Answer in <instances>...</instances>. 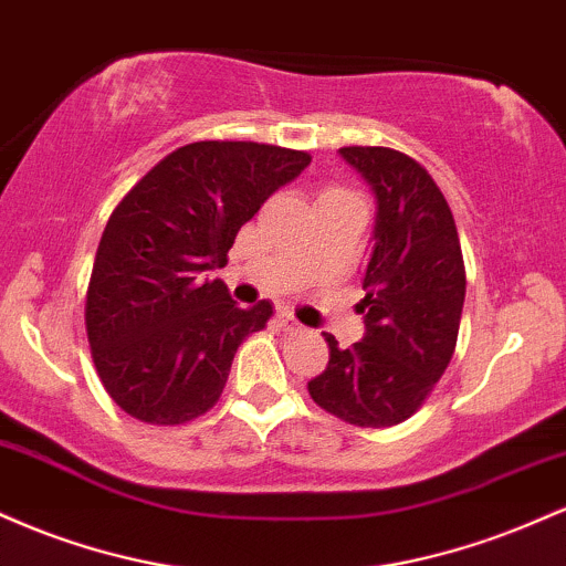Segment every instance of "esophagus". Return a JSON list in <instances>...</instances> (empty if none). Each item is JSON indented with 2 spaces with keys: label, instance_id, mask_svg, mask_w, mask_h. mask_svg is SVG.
<instances>
[{
  "label": "esophagus",
  "instance_id": "esophagus-1",
  "mask_svg": "<svg viewBox=\"0 0 566 566\" xmlns=\"http://www.w3.org/2000/svg\"><path fill=\"white\" fill-rule=\"evenodd\" d=\"M279 322H282V327L287 329V333H303V324L295 319V316L292 314H287V311H282V314H279Z\"/></svg>",
  "mask_w": 566,
  "mask_h": 566
}]
</instances>
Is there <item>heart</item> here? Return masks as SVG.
Returning <instances> with one entry per match:
<instances>
[{
    "instance_id": "heart-1",
    "label": "heart",
    "mask_w": 566,
    "mask_h": 566,
    "mask_svg": "<svg viewBox=\"0 0 566 566\" xmlns=\"http://www.w3.org/2000/svg\"><path fill=\"white\" fill-rule=\"evenodd\" d=\"M327 193H337V191H327Z\"/></svg>"
}]
</instances>
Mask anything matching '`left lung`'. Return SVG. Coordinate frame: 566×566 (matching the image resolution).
<instances>
[{"mask_svg": "<svg viewBox=\"0 0 566 566\" xmlns=\"http://www.w3.org/2000/svg\"><path fill=\"white\" fill-rule=\"evenodd\" d=\"M340 157L373 188L375 229L361 290L365 337L350 348L324 333L329 361L308 394L335 418L386 428L418 412L458 343L465 269L444 193L407 154L348 146Z\"/></svg>", "mask_w": 566, "mask_h": 566, "instance_id": "obj_1", "label": "left lung"}]
</instances>
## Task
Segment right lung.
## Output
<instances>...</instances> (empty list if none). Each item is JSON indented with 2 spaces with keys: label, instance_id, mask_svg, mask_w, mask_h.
Instances as JSON below:
<instances>
[{
  "label": "right lung",
  "instance_id": "obj_1",
  "mask_svg": "<svg viewBox=\"0 0 566 566\" xmlns=\"http://www.w3.org/2000/svg\"><path fill=\"white\" fill-rule=\"evenodd\" d=\"M311 157L247 140L172 151L108 218L87 287L90 348L108 396L143 423L199 418L223 394L247 335L274 308H239L210 271L242 226Z\"/></svg>",
  "mask_w": 566,
  "mask_h": 566
}]
</instances>
